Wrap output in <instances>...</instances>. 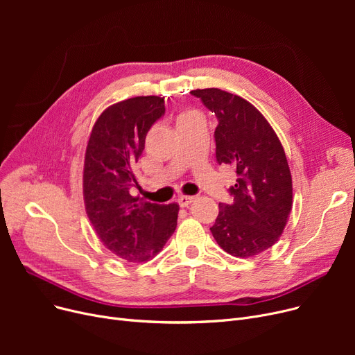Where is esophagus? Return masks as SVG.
<instances>
[{
	"label": "esophagus",
	"instance_id": "obj_1",
	"mask_svg": "<svg viewBox=\"0 0 355 355\" xmlns=\"http://www.w3.org/2000/svg\"><path fill=\"white\" fill-rule=\"evenodd\" d=\"M194 200H196V197H191V196H181L178 198V204L181 207H189Z\"/></svg>",
	"mask_w": 355,
	"mask_h": 355
}]
</instances>
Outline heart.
Wrapping results in <instances>:
<instances>
[{
  "label": "heart",
  "instance_id": "obj_1",
  "mask_svg": "<svg viewBox=\"0 0 355 355\" xmlns=\"http://www.w3.org/2000/svg\"><path fill=\"white\" fill-rule=\"evenodd\" d=\"M193 116H197L196 114H193V112H187V114H184L180 116V119H185V118H193Z\"/></svg>",
  "mask_w": 355,
  "mask_h": 355
}]
</instances>
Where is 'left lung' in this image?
<instances>
[{"label": "left lung", "instance_id": "obj_1", "mask_svg": "<svg viewBox=\"0 0 355 355\" xmlns=\"http://www.w3.org/2000/svg\"><path fill=\"white\" fill-rule=\"evenodd\" d=\"M217 118L218 164L234 168L232 204H218L210 229L218 246L234 257H253L272 248L292 210V175L284 146L266 118L246 99L217 87L196 89Z\"/></svg>", "mask_w": 355, "mask_h": 355}]
</instances>
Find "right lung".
Masks as SVG:
<instances>
[{
	"label": "right lung",
	"instance_id": "right-lung-1",
	"mask_svg": "<svg viewBox=\"0 0 355 355\" xmlns=\"http://www.w3.org/2000/svg\"><path fill=\"white\" fill-rule=\"evenodd\" d=\"M165 114L159 96L130 98L105 109L92 128L83 166L86 214L106 249L146 262L177 227L178 204L149 202L129 193L148 130Z\"/></svg>",
	"mask_w": 355,
	"mask_h": 355
}]
</instances>
